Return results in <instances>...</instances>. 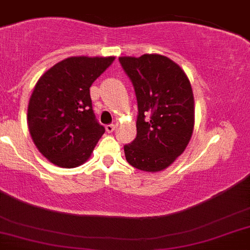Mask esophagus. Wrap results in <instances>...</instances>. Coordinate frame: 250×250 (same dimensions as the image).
I'll return each instance as SVG.
<instances>
[{
  "label": "esophagus",
  "mask_w": 250,
  "mask_h": 250,
  "mask_svg": "<svg viewBox=\"0 0 250 250\" xmlns=\"http://www.w3.org/2000/svg\"><path fill=\"white\" fill-rule=\"evenodd\" d=\"M105 130H106V132H113L114 130H115V125H114V124H110V125H106V126H105Z\"/></svg>",
  "instance_id": "obj_1"
}]
</instances>
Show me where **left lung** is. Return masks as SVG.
<instances>
[{
	"label": "left lung",
	"mask_w": 250,
	"mask_h": 250,
	"mask_svg": "<svg viewBox=\"0 0 250 250\" xmlns=\"http://www.w3.org/2000/svg\"><path fill=\"white\" fill-rule=\"evenodd\" d=\"M134 85L139 115L136 139L124 146L137 170L159 172L186 150L194 126V98L182 68L161 54L120 57Z\"/></svg>",
	"instance_id": "1"
}]
</instances>
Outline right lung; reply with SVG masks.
Listing matches in <instances>:
<instances>
[{
  "label": "right lung",
  "mask_w": 250,
  "mask_h": 250,
  "mask_svg": "<svg viewBox=\"0 0 250 250\" xmlns=\"http://www.w3.org/2000/svg\"><path fill=\"white\" fill-rule=\"evenodd\" d=\"M115 57H70L38 79L28 103L27 123L34 145L52 164L73 168L88 161L105 132L90 99L94 80Z\"/></svg>",
  "instance_id": "right-lung-1"
}]
</instances>
